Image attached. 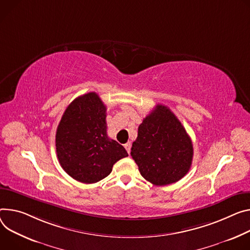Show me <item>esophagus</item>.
Returning <instances> with one entry per match:
<instances>
[{
  "label": "esophagus",
  "mask_w": 250,
  "mask_h": 250,
  "mask_svg": "<svg viewBox=\"0 0 250 250\" xmlns=\"http://www.w3.org/2000/svg\"><path fill=\"white\" fill-rule=\"evenodd\" d=\"M125 149H126L127 153H129V152H130V147H131V146H130V143H126V144L125 145Z\"/></svg>",
  "instance_id": "1"
}]
</instances>
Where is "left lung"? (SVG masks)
<instances>
[{
	"mask_svg": "<svg viewBox=\"0 0 250 250\" xmlns=\"http://www.w3.org/2000/svg\"><path fill=\"white\" fill-rule=\"evenodd\" d=\"M130 155L144 178L154 186L176 183L189 170L192 142L174 113L156 104L139 126Z\"/></svg>",
	"mask_w": 250,
	"mask_h": 250,
	"instance_id": "8db88e82",
	"label": "left lung"
}]
</instances>
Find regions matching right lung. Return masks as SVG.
<instances>
[{
  "label": "right lung",
  "mask_w": 250,
  "mask_h": 250,
  "mask_svg": "<svg viewBox=\"0 0 250 250\" xmlns=\"http://www.w3.org/2000/svg\"><path fill=\"white\" fill-rule=\"evenodd\" d=\"M106 106L96 93L74 100L64 110L56 133L58 160L62 169L83 184L106 177L125 147L106 134Z\"/></svg>",
  "instance_id": "add662e5"
}]
</instances>
